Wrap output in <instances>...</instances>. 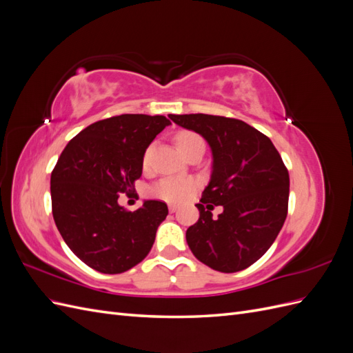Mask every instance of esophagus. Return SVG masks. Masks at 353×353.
Here are the masks:
<instances>
[{
	"label": "esophagus",
	"mask_w": 353,
	"mask_h": 353,
	"mask_svg": "<svg viewBox=\"0 0 353 353\" xmlns=\"http://www.w3.org/2000/svg\"><path fill=\"white\" fill-rule=\"evenodd\" d=\"M168 209H169L170 213H174V212L178 209V206H176V205H172V203H170V205H168Z\"/></svg>",
	"instance_id": "1"
}]
</instances>
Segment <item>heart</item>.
Segmentation results:
<instances>
[{
    "mask_svg": "<svg viewBox=\"0 0 353 353\" xmlns=\"http://www.w3.org/2000/svg\"><path fill=\"white\" fill-rule=\"evenodd\" d=\"M175 143H176L179 150L184 154L196 145H205L203 138L199 134L191 132V131L178 132L175 137ZM152 153H153V147H148L144 153V159H143L144 165H148V162H150ZM193 188H194V184L188 179L168 176V178H162L160 181H157L154 185L148 188V193H150V196H153L156 199L170 201V203H176V201H181L185 197H188V194L193 191Z\"/></svg>",
    "mask_w": 353,
    "mask_h": 353,
    "instance_id": "b5f03b06",
    "label": "heart"
}]
</instances>
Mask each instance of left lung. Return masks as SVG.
<instances>
[{
    "mask_svg": "<svg viewBox=\"0 0 353 353\" xmlns=\"http://www.w3.org/2000/svg\"><path fill=\"white\" fill-rule=\"evenodd\" d=\"M169 117L200 134L213 154L210 183L196 205L200 218L185 234L188 248L215 271L249 268L271 248L287 216L290 178L280 153L265 134L232 117ZM215 205L224 208L218 220L211 218Z\"/></svg>",
    "mask_w": 353,
    "mask_h": 353,
    "instance_id": "obj_1",
    "label": "left lung"
}]
</instances>
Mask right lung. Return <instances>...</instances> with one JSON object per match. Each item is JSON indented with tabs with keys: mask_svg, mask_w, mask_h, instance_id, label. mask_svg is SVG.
<instances>
[{
	"mask_svg": "<svg viewBox=\"0 0 353 353\" xmlns=\"http://www.w3.org/2000/svg\"><path fill=\"white\" fill-rule=\"evenodd\" d=\"M165 116L121 114L85 128L65 147L51 172L52 218L63 240L90 268L121 274L150 252L166 215L165 201L147 200L134 212L119 206L143 174V157Z\"/></svg>",
	"mask_w": 353,
	"mask_h": 353,
	"instance_id": "1",
	"label": "right lung"
}]
</instances>
